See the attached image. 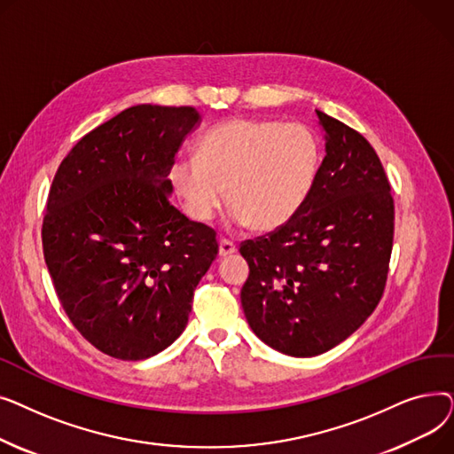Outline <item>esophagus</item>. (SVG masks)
Instances as JSON below:
<instances>
[{"label": "esophagus", "mask_w": 454, "mask_h": 454, "mask_svg": "<svg viewBox=\"0 0 454 454\" xmlns=\"http://www.w3.org/2000/svg\"><path fill=\"white\" fill-rule=\"evenodd\" d=\"M235 252H237V247H235L231 241L223 239V241L219 243V255H221V257H228V255H231V254H235Z\"/></svg>", "instance_id": "obj_1"}]
</instances>
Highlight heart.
Instances as JSON below:
<instances>
[{
	"instance_id": "heart-1",
	"label": "heart",
	"mask_w": 454,
	"mask_h": 454,
	"mask_svg": "<svg viewBox=\"0 0 454 454\" xmlns=\"http://www.w3.org/2000/svg\"><path fill=\"white\" fill-rule=\"evenodd\" d=\"M317 169L318 143L307 127L230 119L202 136L197 156H176L169 176L195 221H209L228 197L233 224L274 231L301 207Z\"/></svg>"
}]
</instances>
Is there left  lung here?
I'll list each match as a JSON object with an SVG mask.
<instances>
[{"instance_id": "1", "label": "left lung", "mask_w": 454, "mask_h": 454, "mask_svg": "<svg viewBox=\"0 0 454 454\" xmlns=\"http://www.w3.org/2000/svg\"><path fill=\"white\" fill-rule=\"evenodd\" d=\"M325 158L294 217L241 245L248 325L267 346L315 356L346 340L385 291L394 200L370 143L320 110Z\"/></svg>"}]
</instances>
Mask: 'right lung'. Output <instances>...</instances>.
Returning a JSON list of instances; mask_svg holds the SVG:
<instances>
[{
	"label": "right lung",
	"mask_w": 454,
	"mask_h": 454,
	"mask_svg": "<svg viewBox=\"0 0 454 454\" xmlns=\"http://www.w3.org/2000/svg\"><path fill=\"white\" fill-rule=\"evenodd\" d=\"M200 121L193 106H130L79 139L53 178L45 265L71 324L114 359L171 346L219 254L215 231L169 200L171 165Z\"/></svg>",
	"instance_id": "right-lung-1"
}]
</instances>
